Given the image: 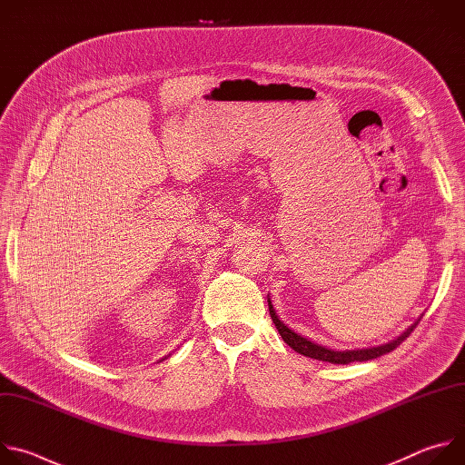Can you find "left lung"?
Returning <instances> with one entry per match:
<instances>
[{"label":"left lung","instance_id":"1","mask_svg":"<svg viewBox=\"0 0 465 465\" xmlns=\"http://www.w3.org/2000/svg\"><path fill=\"white\" fill-rule=\"evenodd\" d=\"M269 311H271V318H272L276 329L280 331V335H282V339L285 341L287 346H291V348H292L294 351H298L300 355H305V357H311V359H316V361L333 362V364L362 362V361H371V359H377V357H381V355H386V353L393 351L397 346H400V344L412 333V331L416 329V325L420 323V320H418L416 323H412V325L405 331V333H403L400 339H395V341H391V342H388V344H382V346H379V348H371V350H355V351H335V350H327V348H323V346H318V344H314V342L303 339L302 335L294 333L292 329H289V327L278 318V314H276V311H274L271 300H269Z\"/></svg>","mask_w":465,"mask_h":465}]
</instances>
